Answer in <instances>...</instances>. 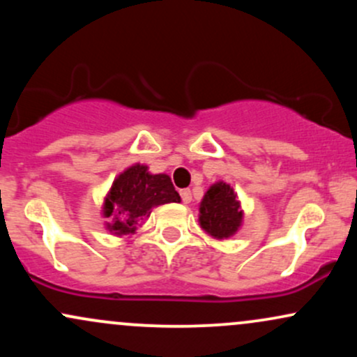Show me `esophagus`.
<instances>
[{"instance_id":"34e87169","label":"esophagus","mask_w":357,"mask_h":357,"mask_svg":"<svg viewBox=\"0 0 357 357\" xmlns=\"http://www.w3.org/2000/svg\"><path fill=\"white\" fill-rule=\"evenodd\" d=\"M179 195H181V199H183L184 204L191 203V191L190 190H181V191H179Z\"/></svg>"}]
</instances>
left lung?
<instances>
[{"label":"left lung","instance_id":"obj_1","mask_svg":"<svg viewBox=\"0 0 357 357\" xmlns=\"http://www.w3.org/2000/svg\"><path fill=\"white\" fill-rule=\"evenodd\" d=\"M243 213L230 184L220 181L213 184L199 204V223L208 235L228 238L240 228Z\"/></svg>","mask_w":357,"mask_h":357}]
</instances>
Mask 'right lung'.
<instances>
[{"mask_svg":"<svg viewBox=\"0 0 357 357\" xmlns=\"http://www.w3.org/2000/svg\"><path fill=\"white\" fill-rule=\"evenodd\" d=\"M179 202L181 198L169 176L149 174L147 166H130L117 176L105 198L104 215L112 221L107 228L116 235H129L136 231L137 221L149 216L154 206Z\"/></svg>","mask_w":357,"mask_h":357,"instance_id":"1","label":"right lung"}]
</instances>
